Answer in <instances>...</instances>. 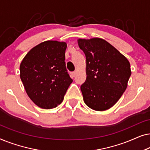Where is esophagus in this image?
<instances>
[{"mask_svg":"<svg viewBox=\"0 0 150 150\" xmlns=\"http://www.w3.org/2000/svg\"><path fill=\"white\" fill-rule=\"evenodd\" d=\"M76 74V71H73V72H71V76L72 77H75Z\"/></svg>","mask_w":150,"mask_h":150,"instance_id":"esophagus-1","label":"esophagus"}]
</instances>
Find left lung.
<instances>
[{"instance_id":"1","label":"left lung","mask_w":150,"mask_h":150,"mask_svg":"<svg viewBox=\"0 0 150 150\" xmlns=\"http://www.w3.org/2000/svg\"><path fill=\"white\" fill-rule=\"evenodd\" d=\"M86 57L87 79L81 86L83 100L91 109H109L126 91L131 75L126 57L103 39H79Z\"/></svg>"}]
</instances>
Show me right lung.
Listing matches in <instances>:
<instances>
[{
  "mask_svg": "<svg viewBox=\"0 0 150 150\" xmlns=\"http://www.w3.org/2000/svg\"><path fill=\"white\" fill-rule=\"evenodd\" d=\"M66 48L65 42L46 41L33 47L20 63V76L24 89L39 107H57L72 83L65 66Z\"/></svg>",
  "mask_w": 150,
  "mask_h": 150,
  "instance_id": "right-lung-1",
  "label": "right lung"
}]
</instances>
